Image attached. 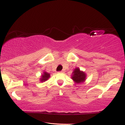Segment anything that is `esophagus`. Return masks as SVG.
Here are the masks:
<instances>
[{
    "mask_svg": "<svg viewBox=\"0 0 125 125\" xmlns=\"http://www.w3.org/2000/svg\"><path fill=\"white\" fill-rule=\"evenodd\" d=\"M59 73H64V71H60V72H59Z\"/></svg>",
    "mask_w": 125,
    "mask_h": 125,
    "instance_id": "obj_1",
    "label": "esophagus"
}]
</instances>
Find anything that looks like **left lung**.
Masks as SVG:
<instances>
[{"instance_id":"1","label":"left lung","mask_w":125,"mask_h":125,"mask_svg":"<svg viewBox=\"0 0 125 125\" xmlns=\"http://www.w3.org/2000/svg\"><path fill=\"white\" fill-rule=\"evenodd\" d=\"M86 74L83 72L80 71L79 68H76L73 72V75L72 78L74 80L76 83H83L85 80Z\"/></svg>"}]
</instances>
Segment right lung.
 <instances>
[{
    "label": "right lung",
    "mask_w": 125,
    "mask_h": 125,
    "mask_svg": "<svg viewBox=\"0 0 125 125\" xmlns=\"http://www.w3.org/2000/svg\"><path fill=\"white\" fill-rule=\"evenodd\" d=\"M42 78H41L40 80L41 81H45L46 80H47L50 77V74L48 73L47 72H44V74L42 76Z\"/></svg>",
    "instance_id": "obj_1"
}]
</instances>
